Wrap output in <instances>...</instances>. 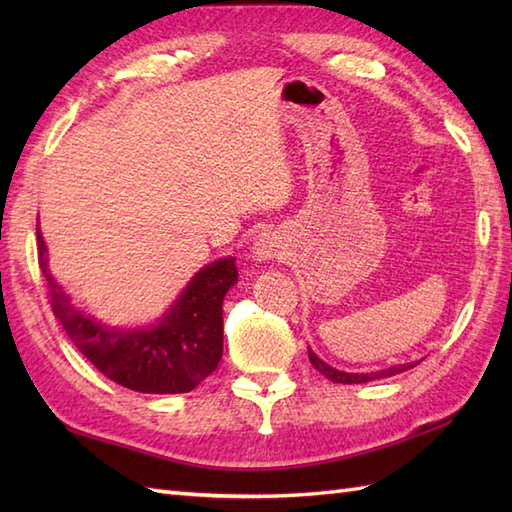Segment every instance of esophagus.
Returning <instances> with one entry per match:
<instances>
[{
	"mask_svg": "<svg viewBox=\"0 0 512 512\" xmlns=\"http://www.w3.org/2000/svg\"><path fill=\"white\" fill-rule=\"evenodd\" d=\"M253 253H255V257H259V259L275 257V255L279 253V242H277V239H275L273 235L257 237V242H255V246H253Z\"/></svg>",
	"mask_w": 512,
	"mask_h": 512,
	"instance_id": "esophagus-1",
	"label": "esophagus"
}]
</instances>
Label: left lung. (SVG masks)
<instances>
[{
	"label": "left lung",
	"mask_w": 512,
	"mask_h": 512,
	"mask_svg": "<svg viewBox=\"0 0 512 512\" xmlns=\"http://www.w3.org/2000/svg\"><path fill=\"white\" fill-rule=\"evenodd\" d=\"M308 354H310V363L317 367L325 378H330L332 383H343V385L369 383V380H374V378H387V376H394V374L405 372V369L416 367L413 363H407V365H396V367H389V369H380V372H374V374H347V372H339V369H334L330 365H325L321 358L314 354L312 350H308Z\"/></svg>",
	"instance_id": "left-lung-1"
}]
</instances>
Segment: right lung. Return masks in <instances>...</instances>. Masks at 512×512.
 I'll return each instance as SVG.
<instances>
[{
	"instance_id": "right-lung-1",
	"label": "right lung",
	"mask_w": 512,
	"mask_h": 512,
	"mask_svg": "<svg viewBox=\"0 0 512 512\" xmlns=\"http://www.w3.org/2000/svg\"><path fill=\"white\" fill-rule=\"evenodd\" d=\"M37 253L52 314L81 354L114 383L143 394H184L220 365L222 303L226 290L237 281L233 257L200 270L156 328L123 332L103 328L72 306L48 273L46 244L39 228Z\"/></svg>"
}]
</instances>
